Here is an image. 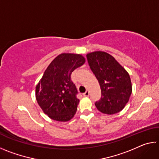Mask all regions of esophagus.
Returning <instances> with one entry per match:
<instances>
[{
  "instance_id": "obj_1",
  "label": "esophagus",
  "mask_w": 159,
  "mask_h": 159,
  "mask_svg": "<svg viewBox=\"0 0 159 159\" xmlns=\"http://www.w3.org/2000/svg\"><path fill=\"white\" fill-rule=\"evenodd\" d=\"M83 96H84V97H88V96H89V91L86 90L85 93H83Z\"/></svg>"
}]
</instances>
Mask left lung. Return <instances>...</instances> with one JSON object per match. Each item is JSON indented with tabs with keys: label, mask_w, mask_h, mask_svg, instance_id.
<instances>
[{
	"label": "left lung",
	"mask_w": 159,
	"mask_h": 159,
	"mask_svg": "<svg viewBox=\"0 0 159 159\" xmlns=\"http://www.w3.org/2000/svg\"><path fill=\"white\" fill-rule=\"evenodd\" d=\"M86 57L102 90L101 99L95 104L97 109L109 115L120 112L132 93L130 75L109 53L95 51L87 54Z\"/></svg>",
	"instance_id": "left-lung-1"
}]
</instances>
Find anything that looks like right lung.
Here are the masks:
<instances>
[{"label": "right lung", "mask_w": 159, "mask_h": 159, "mask_svg": "<svg viewBox=\"0 0 159 159\" xmlns=\"http://www.w3.org/2000/svg\"><path fill=\"white\" fill-rule=\"evenodd\" d=\"M85 62V57L80 54L61 53L48 66L36 86V98L48 117L66 122L74 116L79 99L71 74Z\"/></svg>", "instance_id": "add662e5"}]
</instances>
